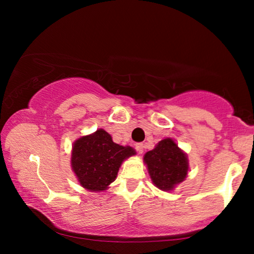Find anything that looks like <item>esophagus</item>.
Segmentation results:
<instances>
[{
	"instance_id": "1",
	"label": "esophagus",
	"mask_w": 254,
	"mask_h": 254,
	"mask_svg": "<svg viewBox=\"0 0 254 254\" xmlns=\"http://www.w3.org/2000/svg\"><path fill=\"white\" fill-rule=\"evenodd\" d=\"M143 148H144V147H143V143H136V144H135V150H136V151L139 152L140 154L143 152Z\"/></svg>"
}]
</instances>
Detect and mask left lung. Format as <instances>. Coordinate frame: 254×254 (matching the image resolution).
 Here are the masks:
<instances>
[{"instance_id": "1", "label": "left lung", "mask_w": 254, "mask_h": 254, "mask_svg": "<svg viewBox=\"0 0 254 254\" xmlns=\"http://www.w3.org/2000/svg\"><path fill=\"white\" fill-rule=\"evenodd\" d=\"M143 160L154 186L165 191L173 190L188 173L187 154L170 137L161 140L156 148L145 153Z\"/></svg>"}]
</instances>
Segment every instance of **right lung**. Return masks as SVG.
Listing matches in <instances>:
<instances>
[{
  "label": "right lung",
  "mask_w": 254,
  "mask_h": 254,
  "mask_svg": "<svg viewBox=\"0 0 254 254\" xmlns=\"http://www.w3.org/2000/svg\"><path fill=\"white\" fill-rule=\"evenodd\" d=\"M134 154V149L113 142L109 133L100 128L75 141L71 168L85 189L102 191L117 178L122 162Z\"/></svg>",
  "instance_id": "1"
}]
</instances>
